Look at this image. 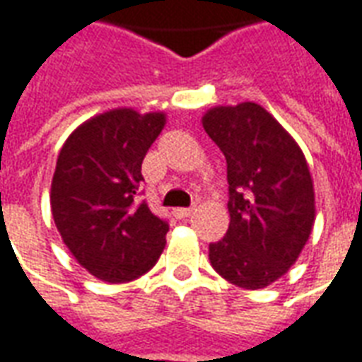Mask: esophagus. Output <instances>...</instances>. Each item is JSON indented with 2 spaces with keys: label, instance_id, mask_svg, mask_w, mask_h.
Here are the masks:
<instances>
[{
  "label": "esophagus",
  "instance_id": "obj_1",
  "mask_svg": "<svg viewBox=\"0 0 362 362\" xmlns=\"http://www.w3.org/2000/svg\"><path fill=\"white\" fill-rule=\"evenodd\" d=\"M194 210H197L194 206H189V209H175L173 210V214H175L177 218H189Z\"/></svg>",
  "mask_w": 362,
  "mask_h": 362
}]
</instances>
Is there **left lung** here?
<instances>
[{"mask_svg": "<svg viewBox=\"0 0 362 362\" xmlns=\"http://www.w3.org/2000/svg\"><path fill=\"white\" fill-rule=\"evenodd\" d=\"M202 128L226 158L230 226L209 245L210 265L235 286L257 291L296 263L316 220L308 161L261 105L212 107Z\"/></svg>", "mask_w": 362, "mask_h": 362, "instance_id": "left-lung-1", "label": "left lung"}]
</instances>
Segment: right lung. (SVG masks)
<instances>
[{
    "label": "right lung",
    "mask_w": 362,
    "mask_h": 362,
    "mask_svg": "<svg viewBox=\"0 0 362 362\" xmlns=\"http://www.w3.org/2000/svg\"><path fill=\"white\" fill-rule=\"evenodd\" d=\"M165 112L119 107L81 122L58 153L50 209L62 242L105 283L144 275L165 247L168 222L138 202L142 161Z\"/></svg>",
    "instance_id": "add662e5"
}]
</instances>
